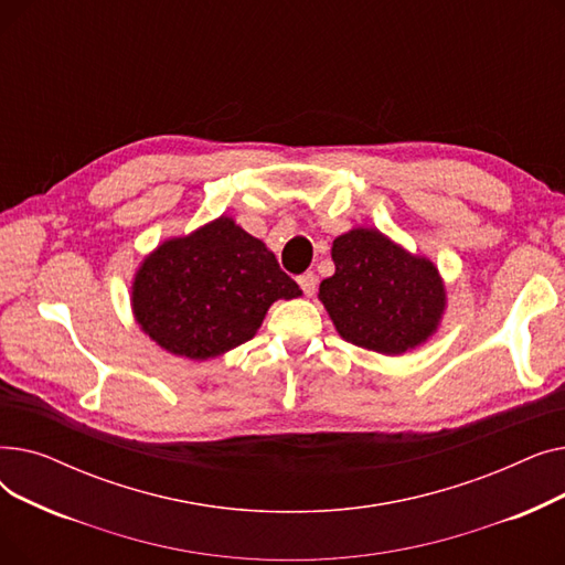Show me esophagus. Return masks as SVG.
<instances>
[{"mask_svg": "<svg viewBox=\"0 0 565 565\" xmlns=\"http://www.w3.org/2000/svg\"><path fill=\"white\" fill-rule=\"evenodd\" d=\"M298 284L300 288L305 290V295H313L316 292V286H318V277L313 273H305L298 277Z\"/></svg>", "mask_w": 565, "mask_h": 565, "instance_id": "esophagus-1", "label": "esophagus"}]
</instances>
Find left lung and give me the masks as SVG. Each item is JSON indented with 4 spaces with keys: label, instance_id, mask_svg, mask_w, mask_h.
<instances>
[{
    "label": "left lung",
    "instance_id": "left-lung-1",
    "mask_svg": "<svg viewBox=\"0 0 565 565\" xmlns=\"http://www.w3.org/2000/svg\"><path fill=\"white\" fill-rule=\"evenodd\" d=\"M332 260L337 273L322 279L318 298L345 341L401 354L435 332L444 286L430 260L409 256L373 228L339 235Z\"/></svg>",
    "mask_w": 565,
    "mask_h": 565
}]
</instances>
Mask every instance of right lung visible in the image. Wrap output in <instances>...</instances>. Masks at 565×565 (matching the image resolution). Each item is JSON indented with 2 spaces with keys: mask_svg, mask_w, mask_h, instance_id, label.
Here are the masks:
<instances>
[{
  "mask_svg": "<svg viewBox=\"0 0 565 565\" xmlns=\"http://www.w3.org/2000/svg\"><path fill=\"white\" fill-rule=\"evenodd\" d=\"M302 295L254 235L220 217L160 245L132 286L141 330L164 350L207 360L249 341L279 298Z\"/></svg>",
  "mask_w": 565,
  "mask_h": 565,
  "instance_id": "right-lung-1",
  "label": "right lung"
}]
</instances>
